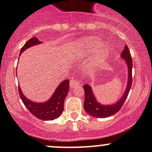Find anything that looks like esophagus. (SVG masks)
I'll use <instances>...</instances> for the list:
<instances>
[{"mask_svg":"<svg viewBox=\"0 0 152 152\" xmlns=\"http://www.w3.org/2000/svg\"><path fill=\"white\" fill-rule=\"evenodd\" d=\"M79 79H71V80H70V87H72V88H74V87H77V86H79Z\"/></svg>","mask_w":152,"mask_h":152,"instance_id":"1","label":"esophagus"}]
</instances>
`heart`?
<instances>
[{
    "label": "heart",
    "instance_id": "b5f03b06",
    "mask_svg": "<svg viewBox=\"0 0 152 152\" xmlns=\"http://www.w3.org/2000/svg\"><path fill=\"white\" fill-rule=\"evenodd\" d=\"M108 51L109 50L107 47L102 48L100 49V50H99V53H98V54L96 55V59H95V60L93 61V66H96L99 62H102L106 56H107V53H108Z\"/></svg>",
    "mask_w": 152,
    "mask_h": 152
}]
</instances>
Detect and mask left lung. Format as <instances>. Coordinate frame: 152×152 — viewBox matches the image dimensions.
Wrapping results in <instances>:
<instances>
[{"label":"left lung","instance_id":"1","mask_svg":"<svg viewBox=\"0 0 152 152\" xmlns=\"http://www.w3.org/2000/svg\"><path fill=\"white\" fill-rule=\"evenodd\" d=\"M121 56L124 58L128 66L129 75H128V83L126 89L125 93L123 96L115 104L112 105H102L97 102L94 95L93 93L91 87L89 84H85L83 85L85 90V102H84V108L85 110L91 116L96 118H107L117 113L121 109L124 105L127 96H128L129 90L131 89L132 83V59L131 53L129 50L128 45H125L124 50L121 53Z\"/></svg>","mask_w":152,"mask_h":152}]
</instances>
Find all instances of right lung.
Masks as SVG:
<instances>
[{"label": "right lung", "mask_w": 152, "mask_h": 152, "mask_svg": "<svg viewBox=\"0 0 152 152\" xmlns=\"http://www.w3.org/2000/svg\"><path fill=\"white\" fill-rule=\"evenodd\" d=\"M41 42H40L37 37L31 38L20 49V54H21L22 52L26 49L41 43ZM69 83L70 82L68 79H65V81H63L58 86L51 98L48 102H44V103H36V102L28 100L22 93L20 86L18 87V92L24 105L26 107L28 111L33 115L40 120L51 121L59 117L63 112L64 102L69 90V85H70Z\"/></svg>", "instance_id": "1"}]
</instances>
